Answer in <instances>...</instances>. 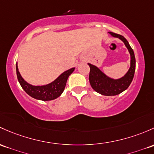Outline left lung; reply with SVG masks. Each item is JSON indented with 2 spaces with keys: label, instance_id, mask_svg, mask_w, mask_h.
<instances>
[{
  "label": "left lung",
  "instance_id": "1",
  "mask_svg": "<svg viewBox=\"0 0 154 154\" xmlns=\"http://www.w3.org/2000/svg\"><path fill=\"white\" fill-rule=\"evenodd\" d=\"M108 33L114 38H119L122 40L128 48L131 56L130 68L123 77L119 79H114L106 75L97 66L88 63L90 67L89 82L92 88L100 94L105 96H115L127 89L131 83L135 72L136 60L132 48L123 36L111 32Z\"/></svg>",
  "mask_w": 154,
  "mask_h": 154
}]
</instances>
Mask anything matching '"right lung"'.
Listing matches in <instances>:
<instances>
[{"label": "right lung", "instance_id": "add662e5", "mask_svg": "<svg viewBox=\"0 0 154 154\" xmlns=\"http://www.w3.org/2000/svg\"><path fill=\"white\" fill-rule=\"evenodd\" d=\"M75 68H72L60 74L57 78L50 83L43 85H31L24 80L19 72L17 63H16V72H17V80L21 85L22 88L28 94L30 97L42 100V101H48V100H55L59 97L63 92L66 87V82L71 74L74 72Z\"/></svg>", "mask_w": 154, "mask_h": 154}]
</instances>
